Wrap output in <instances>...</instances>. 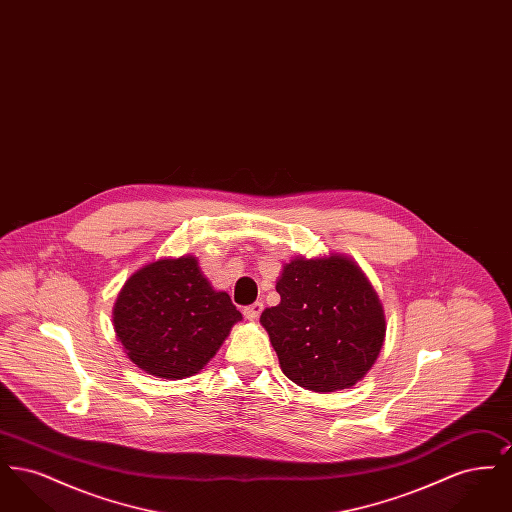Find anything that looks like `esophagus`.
<instances>
[{"mask_svg":"<svg viewBox=\"0 0 512 512\" xmlns=\"http://www.w3.org/2000/svg\"><path fill=\"white\" fill-rule=\"evenodd\" d=\"M261 313H263V303L261 301H255V303L247 305L244 309V315L247 320H257Z\"/></svg>","mask_w":512,"mask_h":512,"instance_id":"34e87169","label":"esophagus"}]
</instances>
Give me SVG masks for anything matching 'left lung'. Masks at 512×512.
<instances>
[{
	"label": "left lung",
	"mask_w": 512,
	"mask_h": 512,
	"mask_svg": "<svg viewBox=\"0 0 512 512\" xmlns=\"http://www.w3.org/2000/svg\"><path fill=\"white\" fill-rule=\"evenodd\" d=\"M280 303L261 324L282 372L313 391L355 386L380 355L386 320L378 295L353 261L293 259L276 282Z\"/></svg>",
	"instance_id": "obj_1"
}]
</instances>
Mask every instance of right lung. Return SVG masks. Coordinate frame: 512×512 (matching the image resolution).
<instances>
[{"label": "right lung", "instance_id": "1", "mask_svg": "<svg viewBox=\"0 0 512 512\" xmlns=\"http://www.w3.org/2000/svg\"><path fill=\"white\" fill-rule=\"evenodd\" d=\"M238 320L242 313L230 295L215 292L190 255L134 272L113 309L115 332L130 361L172 380L207 365Z\"/></svg>", "mask_w": 512, "mask_h": 512}]
</instances>
